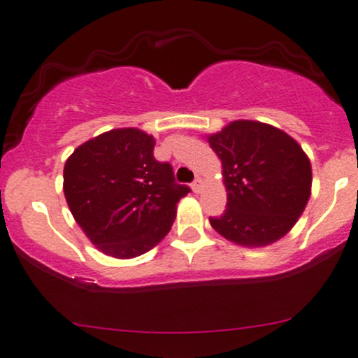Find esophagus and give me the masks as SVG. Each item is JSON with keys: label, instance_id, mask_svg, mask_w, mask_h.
<instances>
[{"label": "esophagus", "instance_id": "obj_1", "mask_svg": "<svg viewBox=\"0 0 358 358\" xmlns=\"http://www.w3.org/2000/svg\"><path fill=\"white\" fill-rule=\"evenodd\" d=\"M201 187H203V180L201 178H194V182L192 183V189L194 193H199L201 192Z\"/></svg>", "mask_w": 358, "mask_h": 358}]
</instances>
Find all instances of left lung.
<instances>
[{
  "mask_svg": "<svg viewBox=\"0 0 358 358\" xmlns=\"http://www.w3.org/2000/svg\"><path fill=\"white\" fill-rule=\"evenodd\" d=\"M222 162L226 211L213 229L244 247H265L296 224L311 196V162L287 132L259 121H234L208 136Z\"/></svg>",
  "mask_w": 358,
  "mask_h": 358,
  "instance_id": "left-lung-1",
  "label": "left lung"
}]
</instances>
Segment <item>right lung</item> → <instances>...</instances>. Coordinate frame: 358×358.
<instances>
[{
    "mask_svg": "<svg viewBox=\"0 0 358 358\" xmlns=\"http://www.w3.org/2000/svg\"><path fill=\"white\" fill-rule=\"evenodd\" d=\"M155 139L136 127L113 129L76 147L65 162L64 193L75 221L103 254L132 259L169 234L176 203L189 193Z\"/></svg>",
    "mask_w": 358,
    "mask_h": 358,
    "instance_id": "obj_1",
    "label": "right lung"
}]
</instances>
